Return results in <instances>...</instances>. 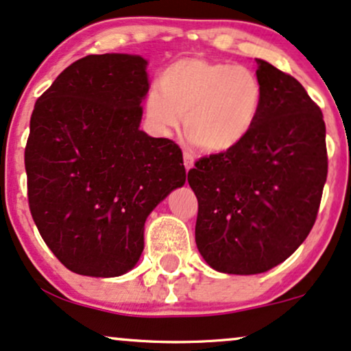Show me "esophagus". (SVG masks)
<instances>
[{
	"label": "esophagus",
	"instance_id": "34e87169",
	"mask_svg": "<svg viewBox=\"0 0 351 351\" xmlns=\"http://www.w3.org/2000/svg\"><path fill=\"white\" fill-rule=\"evenodd\" d=\"M193 162H195V159H193V154L189 153V151H184V166L185 169H192L193 167Z\"/></svg>",
	"mask_w": 351,
	"mask_h": 351
}]
</instances>
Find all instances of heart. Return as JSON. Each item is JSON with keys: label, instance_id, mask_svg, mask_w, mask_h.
I'll use <instances>...</instances> for the list:
<instances>
[{"label": "heart", "instance_id": "obj_1", "mask_svg": "<svg viewBox=\"0 0 351 351\" xmlns=\"http://www.w3.org/2000/svg\"><path fill=\"white\" fill-rule=\"evenodd\" d=\"M263 106V84L242 64L189 56L171 63L159 88L145 97V112L154 132L169 135L184 117L185 135L198 148L223 153L252 132Z\"/></svg>", "mask_w": 351, "mask_h": 351}]
</instances>
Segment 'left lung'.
I'll list each match as a JSON object with an SVG mask.
<instances>
[{"mask_svg": "<svg viewBox=\"0 0 351 351\" xmlns=\"http://www.w3.org/2000/svg\"><path fill=\"white\" fill-rule=\"evenodd\" d=\"M255 62L263 106L254 130L189 171L197 247L211 268L231 275L263 274L287 261L314 226L327 179L319 106L291 75Z\"/></svg>", "mask_w": 351, "mask_h": 351, "instance_id": "obj_1", "label": "left lung"}]
</instances>
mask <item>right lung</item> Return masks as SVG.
Wrapping results in <instances>:
<instances>
[{
  "label": "right lung",
  "instance_id": "1",
  "mask_svg": "<svg viewBox=\"0 0 351 351\" xmlns=\"http://www.w3.org/2000/svg\"><path fill=\"white\" fill-rule=\"evenodd\" d=\"M146 64L138 55L84 56L60 73L30 117L29 208L42 239L75 274L132 270L148 215L185 184L179 146L140 130Z\"/></svg>",
  "mask_w": 351,
  "mask_h": 351
}]
</instances>
